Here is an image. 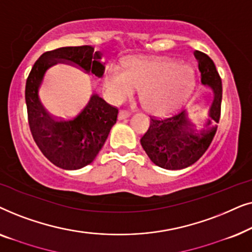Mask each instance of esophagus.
<instances>
[{
  "mask_svg": "<svg viewBox=\"0 0 252 252\" xmlns=\"http://www.w3.org/2000/svg\"><path fill=\"white\" fill-rule=\"evenodd\" d=\"M129 116H130V115H129V112H127V111H123V110H120L119 113H118V119H119V120H124V119L128 118Z\"/></svg>",
  "mask_w": 252,
  "mask_h": 252,
  "instance_id": "34e87169",
  "label": "esophagus"
}]
</instances>
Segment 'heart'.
<instances>
[{
    "instance_id": "b5f03b06",
    "label": "heart",
    "mask_w": 252,
    "mask_h": 252,
    "mask_svg": "<svg viewBox=\"0 0 252 252\" xmlns=\"http://www.w3.org/2000/svg\"><path fill=\"white\" fill-rule=\"evenodd\" d=\"M194 85L192 68L172 61H136L125 72L112 68L105 79L112 102L120 103L134 88L140 89L144 106L154 115H166L184 105Z\"/></svg>"
}]
</instances>
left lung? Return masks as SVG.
Segmentation results:
<instances>
[{
    "label": "left lung",
    "mask_w": 252,
    "mask_h": 252,
    "mask_svg": "<svg viewBox=\"0 0 252 252\" xmlns=\"http://www.w3.org/2000/svg\"><path fill=\"white\" fill-rule=\"evenodd\" d=\"M201 72V82L211 88L213 99L208 118L196 126L186 110L167 119L151 118L150 127L141 137V146L157 166L165 170H182L203 156L217 132L220 119L222 85L216 65L208 55L195 50Z\"/></svg>",
    "instance_id": "obj_1"
}]
</instances>
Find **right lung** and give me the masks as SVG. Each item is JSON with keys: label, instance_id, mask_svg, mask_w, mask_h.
<instances>
[{"label": "right lung", "instance_id": "add662e5", "mask_svg": "<svg viewBox=\"0 0 252 252\" xmlns=\"http://www.w3.org/2000/svg\"><path fill=\"white\" fill-rule=\"evenodd\" d=\"M102 54L92 46L63 47L42 54L26 80L25 99L31 133L44 156L63 170H79L91 164L105 143L117 122L118 109L93 93L77 116L55 118L41 104L39 89L44 74L57 63L70 64L85 73L102 78L105 66Z\"/></svg>", "mask_w": 252, "mask_h": 252}]
</instances>
